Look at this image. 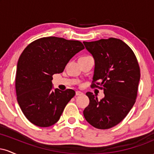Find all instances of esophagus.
I'll return each mask as SVG.
<instances>
[{"mask_svg":"<svg viewBox=\"0 0 154 154\" xmlns=\"http://www.w3.org/2000/svg\"><path fill=\"white\" fill-rule=\"evenodd\" d=\"M82 95V93L80 91H76V95Z\"/></svg>","mask_w":154,"mask_h":154,"instance_id":"34e87169","label":"esophagus"}]
</instances>
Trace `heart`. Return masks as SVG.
I'll use <instances>...</instances> for the list:
<instances>
[{
    "label": "heart",
    "instance_id": "obj_1",
    "mask_svg": "<svg viewBox=\"0 0 154 154\" xmlns=\"http://www.w3.org/2000/svg\"><path fill=\"white\" fill-rule=\"evenodd\" d=\"M84 57H87V56H83V57H82V58H84Z\"/></svg>",
    "mask_w": 154,
    "mask_h": 154
}]
</instances>
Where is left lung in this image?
<instances>
[{"mask_svg": "<svg viewBox=\"0 0 154 154\" xmlns=\"http://www.w3.org/2000/svg\"><path fill=\"white\" fill-rule=\"evenodd\" d=\"M95 59L91 87L103 90L100 100L93 93H86L89 105L83 111L90 125L106 130L126 117L135 103L140 70L135 54L125 42L110 38L83 42Z\"/></svg>", "mask_w": 154, "mask_h": 154, "instance_id": "left-lung-1", "label": "left lung"}]
</instances>
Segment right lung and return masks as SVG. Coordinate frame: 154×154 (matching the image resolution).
I'll list each match as a JSON object with an SVG mask.
<instances>
[{
  "label": "right lung",
  "mask_w": 154,
  "mask_h": 154,
  "mask_svg": "<svg viewBox=\"0 0 154 154\" xmlns=\"http://www.w3.org/2000/svg\"><path fill=\"white\" fill-rule=\"evenodd\" d=\"M84 48L78 40L48 37L32 42L23 51L17 63L16 93L23 114L33 125L47 128L59 121L75 92L53 91L52 76L61 73L69 61Z\"/></svg>",
  "instance_id": "add662e5"
}]
</instances>
